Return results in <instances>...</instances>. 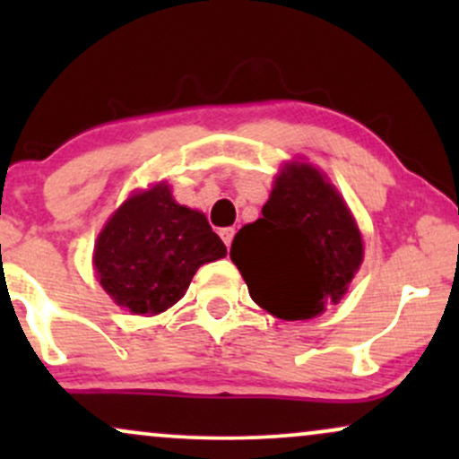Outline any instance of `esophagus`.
I'll use <instances>...</instances> for the list:
<instances>
[{
    "label": "esophagus",
    "instance_id": "1",
    "mask_svg": "<svg viewBox=\"0 0 459 459\" xmlns=\"http://www.w3.org/2000/svg\"><path fill=\"white\" fill-rule=\"evenodd\" d=\"M220 237H222V241L226 244V247H230V244H233V237H235V229H222L220 230Z\"/></svg>",
    "mask_w": 459,
    "mask_h": 459
}]
</instances>
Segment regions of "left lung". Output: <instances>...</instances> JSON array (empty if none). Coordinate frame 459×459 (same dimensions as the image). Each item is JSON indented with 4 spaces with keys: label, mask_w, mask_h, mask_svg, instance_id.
Returning a JSON list of instances; mask_svg holds the SVG:
<instances>
[{
    "label": "left lung",
    "mask_w": 459,
    "mask_h": 459,
    "mask_svg": "<svg viewBox=\"0 0 459 459\" xmlns=\"http://www.w3.org/2000/svg\"><path fill=\"white\" fill-rule=\"evenodd\" d=\"M230 259L261 308L289 321L313 319L343 298L362 263V239L317 168L289 163L263 218L235 235Z\"/></svg>",
    "instance_id": "1"
}]
</instances>
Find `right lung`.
Segmentation results:
<instances>
[{
    "mask_svg": "<svg viewBox=\"0 0 459 459\" xmlns=\"http://www.w3.org/2000/svg\"><path fill=\"white\" fill-rule=\"evenodd\" d=\"M222 256L226 246L207 218L177 204L160 183L109 218L94 246V270L118 307L157 315L183 298L200 265Z\"/></svg>",
    "mask_w": 459,
    "mask_h": 459,
    "instance_id": "right-lung-1",
    "label": "right lung"
}]
</instances>
